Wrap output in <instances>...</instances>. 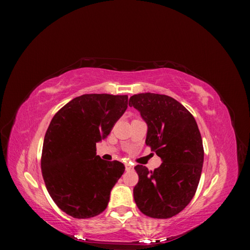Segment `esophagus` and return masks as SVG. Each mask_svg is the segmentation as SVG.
Here are the masks:
<instances>
[{"instance_id": "esophagus-1", "label": "esophagus", "mask_w": 250, "mask_h": 250, "mask_svg": "<svg viewBox=\"0 0 250 250\" xmlns=\"http://www.w3.org/2000/svg\"><path fill=\"white\" fill-rule=\"evenodd\" d=\"M125 169H126V171H132V170H133V167H132V166H131L130 164L126 163V164H125Z\"/></svg>"}]
</instances>
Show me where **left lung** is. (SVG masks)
I'll list each match as a JSON object with an SVG mask.
<instances>
[{
  "instance_id": "obj_1",
  "label": "left lung",
  "mask_w": 250,
  "mask_h": 250,
  "mask_svg": "<svg viewBox=\"0 0 250 250\" xmlns=\"http://www.w3.org/2000/svg\"><path fill=\"white\" fill-rule=\"evenodd\" d=\"M129 106L147 123L146 145L163 161L154 171L135 166L134 201L146 216L171 218L190 203L200 180L204 151L197 123L183 104L166 95H133Z\"/></svg>"
}]
</instances>
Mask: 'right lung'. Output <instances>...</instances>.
<instances>
[{
	"label": "right lung",
	"mask_w": 250,
	"mask_h": 250,
	"mask_svg": "<svg viewBox=\"0 0 250 250\" xmlns=\"http://www.w3.org/2000/svg\"><path fill=\"white\" fill-rule=\"evenodd\" d=\"M127 104V95L86 94L53 117L43 140L42 173L53 201L65 214L86 219L107 208L125 167L103 161L96 154V143L107 138Z\"/></svg>",
	"instance_id": "obj_1"
}]
</instances>
